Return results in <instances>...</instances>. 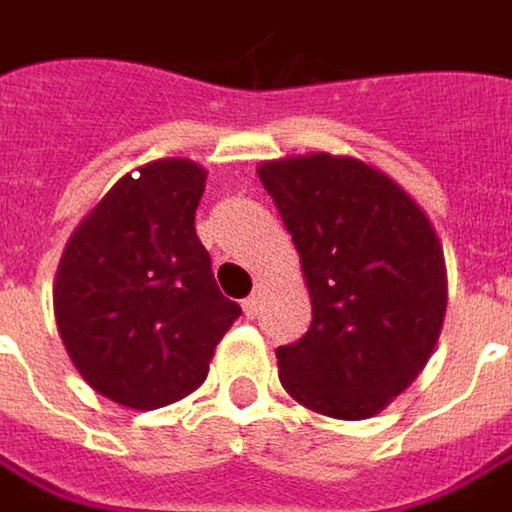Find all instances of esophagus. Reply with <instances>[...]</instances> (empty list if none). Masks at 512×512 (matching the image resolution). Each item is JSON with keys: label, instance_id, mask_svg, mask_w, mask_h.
<instances>
[{"label": "esophagus", "instance_id": "obj_1", "mask_svg": "<svg viewBox=\"0 0 512 512\" xmlns=\"http://www.w3.org/2000/svg\"><path fill=\"white\" fill-rule=\"evenodd\" d=\"M244 317L247 320H253V317H259V311H262V294H250L247 300H244Z\"/></svg>", "mask_w": 512, "mask_h": 512}]
</instances>
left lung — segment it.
I'll return each instance as SVG.
<instances>
[{"mask_svg": "<svg viewBox=\"0 0 512 512\" xmlns=\"http://www.w3.org/2000/svg\"><path fill=\"white\" fill-rule=\"evenodd\" d=\"M256 174L311 297L309 332L276 349L279 382L314 414L370 420L437 347L449 303L437 230L390 174L355 157H282Z\"/></svg>", "mask_w": 512, "mask_h": 512, "instance_id": "left-lung-1", "label": "left lung"}]
</instances>
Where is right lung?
I'll list each match as a JSON object with an SVG mask.
<instances>
[{
  "mask_svg": "<svg viewBox=\"0 0 512 512\" xmlns=\"http://www.w3.org/2000/svg\"><path fill=\"white\" fill-rule=\"evenodd\" d=\"M125 174L63 247L55 320L95 393L154 411L198 390L241 306L212 276L195 233L206 168L165 157Z\"/></svg>",
  "mask_w": 512,
  "mask_h": 512,
  "instance_id": "obj_1",
  "label": "right lung"
}]
</instances>
